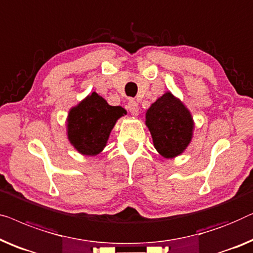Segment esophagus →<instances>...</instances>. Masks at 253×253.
I'll use <instances>...</instances> for the list:
<instances>
[{
    "instance_id": "34e87169",
    "label": "esophagus",
    "mask_w": 253,
    "mask_h": 253,
    "mask_svg": "<svg viewBox=\"0 0 253 253\" xmlns=\"http://www.w3.org/2000/svg\"><path fill=\"white\" fill-rule=\"evenodd\" d=\"M127 109H129V112L132 115H134V116H137L139 114L138 104L134 100H132V99L129 100V102H127Z\"/></svg>"
}]
</instances>
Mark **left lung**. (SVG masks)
Masks as SVG:
<instances>
[{
  "label": "left lung",
  "mask_w": 253,
  "mask_h": 253,
  "mask_svg": "<svg viewBox=\"0 0 253 253\" xmlns=\"http://www.w3.org/2000/svg\"><path fill=\"white\" fill-rule=\"evenodd\" d=\"M146 126L151 131L154 147L166 159L180 155L193 137L192 114L169 91L146 112Z\"/></svg>",
  "instance_id": "8db88e82"
}]
</instances>
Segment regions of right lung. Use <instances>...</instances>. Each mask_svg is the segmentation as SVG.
<instances>
[{
    "label": "right lung",
    "instance_id": "add662e5",
    "mask_svg": "<svg viewBox=\"0 0 253 253\" xmlns=\"http://www.w3.org/2000/svg\"><path fill=\"white\" fill-rule=\"evenodd\" d=\"M126 113L121 106L108 105L104 98L92 92L69 111L68 140L83 155H97L105 148L116 121Z\"/></svg>",
    "mask_w": 253,
    "mask_h": 253
}]
</instances>
